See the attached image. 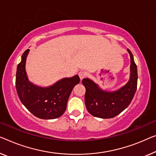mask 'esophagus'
I'll return each mask as SVG.
<instances>
[{
  "label": "esophagus",
  "instance_id": "34e87169",
  "mask_svg": "<svg viewBox=\"0 0 156 156\" xmlns=\"http://www.w3.org/2000/svg\"><path fill=\"white\" fill-rule=\"evenodd\" d=\"M78 76H79V77H80V80H83V78H84L85 77H86V76H87V74H86V73H85V72L80 71V72H79Z\"/></svg>",
  "mask_w": 156,
  "mask_h": 156
}]
</instances>
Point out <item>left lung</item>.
<instances>
[{
    "mask_svg": "<svg viewBox=\"0 0 156 156\" xmlns=\"http://www.w3.org/2000/svg\"><path fill=\"white\" fill-rule=\"evenodd\" d=\"M130 78L125 86L114 92L104 91L89 78L82 80L85 87V102L90 114L100 118H111L120 114L129 105L137 87V68L131 51Z\"/></svg>",
    "mask_w": 156,
    "mask_h": 156,
    "instance_id": "8db88e82",
    "label": "left lung"
}]
</instances>
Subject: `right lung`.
<instances>
[{
	"label": "right lung",
	"mask_w": 156,
	"mask_h": 156,
	"mask_svg": "<svg viewBox=\"0 0 156 156\" xmlns=\"http://www.w3.org/2000/svg\"><path fill=\"white\" fill-rule=\"evenodd\" d=\"M29 52L23 53L16 73V90L20 101L32 114L41 119H55L64 114L72 90L80 83L78 75L62 79L48 87L34 85L28 80L25 70Z\"/></svg>",
	"instance_id": "1"
}]
</instances>
